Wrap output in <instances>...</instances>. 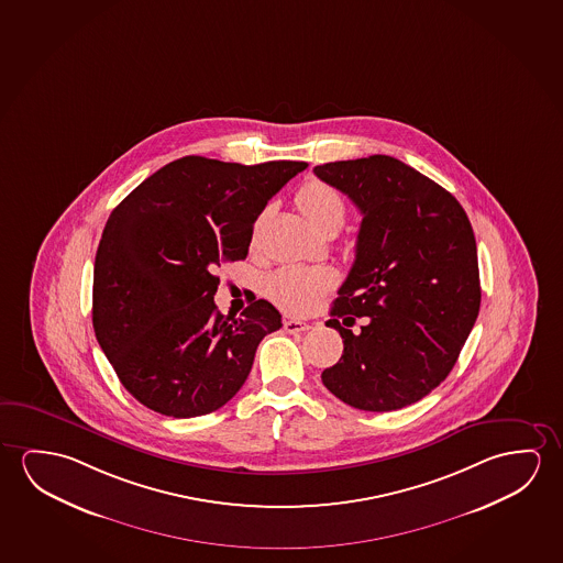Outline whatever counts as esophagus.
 <instances>
[{
    "instance_id": "esophagus-1",
    "label": "esophagus",
    "mask_w": 563,
    "mask_h": 563,
    "mask_svg": "<svg viewBox=\"0 0 563 563\" xmlns=\"http://www.w3.org/2000/svg\"><path fill=\"white\" fill-rule=\"evenodd\" d=\"M285 329L288 333H302V331H308V329H312V325L308 323V321L302 320H285Z\"/></svg>"
}]
</instances>
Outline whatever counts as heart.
<instances>
[{"mask_svg": "<svg viewBox=\"0 0 563 563\" xmlns=\"http://www.w3.org/2000/svg\"><path fill=\"white\" fill-rule=\"evenodd\" d=\"M296 205L320 234L338 232L345 220L346 207L341 192L318 179L303 183L296 192ZM335 283L338 275L331 268L286 265L268 275L265 292L285 312L306 313Z\"/></svg>", "mask_w": 563, "mask_h": 563, "instance_id": "b5f03b06", "label": "heart"}]
</instances>
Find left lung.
Here are the masks:
<instances>
[{
  "label": "left lung",
  "mask_w": 563,
  "mask_h": 563,
  "mask_svg": "<svg viewBox=\"0 0 563 563\" xmlns=\"http://www.w3.org/2000/svg\"><path fill=\"white\" fill-rule=\"evenodd\" d=\"M363 214L355 263L329 328L343 338L321 373L346 406L394 411L431 394L459 361L482 288L474 230L459 200L396 157L316 165ZM356 317H366L353 330Z\"/></svg>",
  "instance_id": "1"
}]
</instances>
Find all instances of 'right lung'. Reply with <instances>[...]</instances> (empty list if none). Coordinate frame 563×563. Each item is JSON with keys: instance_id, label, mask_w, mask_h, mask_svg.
I'll list each match as a JSON object with an SVG mask.
<instances>
[{"instance_id": "add662e5", "label": "right lung", "mask_w": 563, "mask_h": 563, "mask_svg": "<svg viewBox=\"0 0 563 563\" xmlns=\"http://www.w3.org/2000/svg\"><path fill=\"white\" fill-rule=\"evenodd\" d=\"M306 162L225 164L185 156L150 175L104 224L93 329L142 406L199 417L234 398L261 339L283 328L267 300L230 318L214 303L224 261L247 257L253 224Z\"/></svg>"}]
</instances>
